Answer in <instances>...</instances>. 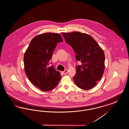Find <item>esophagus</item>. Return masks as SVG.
<instances>
[{
    "mask_svg": "<svg viewBox=\"0 0 129 129\" xmlns=\"http://www.w3.org/2000/svg\"><path fill=\"white\" fill-rule=\"evenodd\" d=\"M62 73H63L64 74H67V72H68V70H65L64 71H63V72H62Z\"/></svg>",
    "mask_w": 129,
    "mask_h": 129,
    "instance_id": "34e87169",
    "label": "esophagus"
}]
</instances>
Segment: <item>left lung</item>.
Returning a JSON list of instances; mask_svg holds the SVG:
<instances>
[{
  "label": "left lung",
  "instance_id": "left-lung-1",
  "mask_svg": "<svg viewBox=\"0 0 129 129\" xmlns=\"http://www.w3.org/2000/svg\"><path fill=\"white\" fill-rule=\"evenodd\" d=\"M66 43L72 46L77 61L76 73L73 79L78 87L89 90L100 81L105 70L103 49L92 36L79 31L62 33Z\"/></svg>",
  "mask_w": 129,
  "mask_h": 129
}]
</instances>
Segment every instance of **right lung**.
<instances>
[{
	"mask_svg": "<svg viewBox=\"0 0 129 129\" xmlns=\"http://www.w3.org/2000/svg\"><path fill=\"white\" fill-rule=\"evenodd\" d=\"M61 36L56 33H44L35 36L24 55V70L29 81L43 91L51 90L60 79V72L49 67L52 54Z\"/></svg>",
	"mask_w": 129,
	"mask_h": 129,
	"instance_id": "add662e5",
	"label": "right lung"
}]
</instances>
